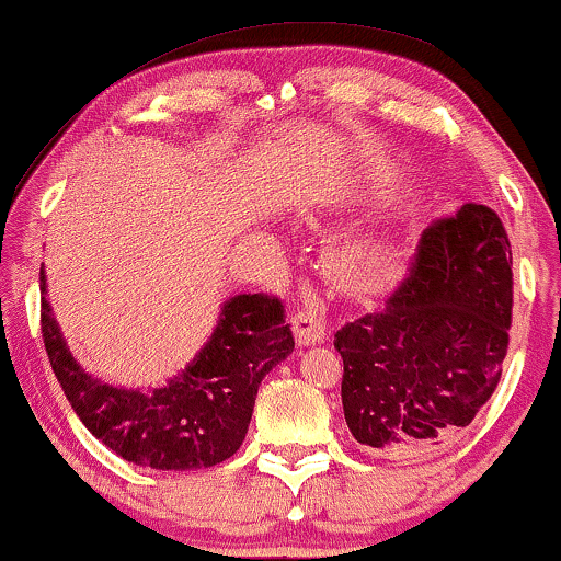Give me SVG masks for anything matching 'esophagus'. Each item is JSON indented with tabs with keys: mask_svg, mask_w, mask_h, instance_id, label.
<instances>
[{
	"mask_svg": "<svg viewBox=\"0 0 561 561\" xmlns=\"http://www.w3.org/2000/svg\"><path fill=\"white\" fill-rule=\"evenodd\" d=\"M293 329H295V339L300 346L308 344H321L329 333V325H325V318L318 313L313 308H302L297 310L293 318Z\"/></svg>",
	"mask_w": 561,
	"mask_h": 561,
	"instance_id": "34e87169",
	"label": "esophagus"
}]
</instances>
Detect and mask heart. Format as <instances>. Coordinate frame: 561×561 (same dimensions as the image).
I'll use <instances>...</instances> for the list:
<instances>
[{
    "instance_id": "heart-1",
    "label": "heart",
    "mask_w": 561,
    "mask_h": 561,
    "mask_svg": "<svg viewBox=\"0 0 561 561\" xmlns=\"http://www.w3.org/2000/svg\"><path fill=\"white\" fill-rule=\"evenodd\" d=\"M346 264H350V268L354 274H373L378 272L380 266V256L375 251H352L350 256H346Z\"/></svg>"
}]
</instances>
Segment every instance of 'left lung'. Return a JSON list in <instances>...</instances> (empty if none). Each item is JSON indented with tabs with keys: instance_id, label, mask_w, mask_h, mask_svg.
<instances>
[{
	"instance_id": "left-lung-1",
	"label": "left lung",
	"mask_w": 561,
	"mask_h": 561,
	"mask_svg": "<svg viewBox=\"0 0 561 561\" xmlns=\"http://www.w3.org/2000/svg\"><path fill=\"white\" fill-rule=\"evenodd\" d=\"M513 321V253L500 217L463 204L422 232L401 285L342 325L352 437L386 458L427 456L492 399Z\"/></svg>"
}]
</instances>
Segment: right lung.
Listing matches in <instances>:
<instances>
[{"label":"right lung","mask_w":561,"mask_h":561,"mask_svg":"<svg viewBox=\"0 0 561 561\" xmlns=\"http://www.w3.org/2000/svg\"><path fill=\"white\" fill-rule=\"evenodd\" d=\"M41 333L61 391L84 427L129 463L158 471L209 469L236 456L251 424L261 380L295 350L285 305L272 295H236L186 370L154 391L92 378L67 350L46 300L41 268Z\"/></svg>","instance_id":"obj_1"}]
</instances>
